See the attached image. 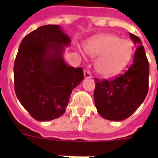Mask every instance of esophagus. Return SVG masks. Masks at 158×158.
<instances>
[{"label":"esophagus","mask_w":158,"mask_h":158,"mask_svg":"<svg viewBox=\"0 0 158 158\" xmlns=\"http://www.w3.org/2000/svg\"><path fill=\"white\" fill-rule=\"evenodd\" d=\"M84 76H85V79H91L92 78V75H91V73L89 70H85Z\"/></svg>","instance_id":"34e87169"}]
</instances>
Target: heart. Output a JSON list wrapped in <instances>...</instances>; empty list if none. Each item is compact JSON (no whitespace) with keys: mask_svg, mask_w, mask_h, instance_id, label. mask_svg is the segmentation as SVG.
Returning <instances> with one entry per match:
<instances>
[{"mask_svg":"<svg viewBox=\"0 0 158 158\" xmlns=\"http://www.w3.org/2000/svg\"><path fill=\"white\" fill-rule=\"evenodd\" d=\"M85 52L91 57H98L95 69L100 75L113 77L129 65L134 54V46L128 40L113 34H104L89 40Z\"/></svg>","mask_w":158,"mask_h":158,"instance_id":"heart-1","label":"heart"}]
</instances>
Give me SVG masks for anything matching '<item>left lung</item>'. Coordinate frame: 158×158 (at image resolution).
<instances>
[{
	"mask_svg": "<svg viewBox=\"0 0 158 158\" xmlns=\"http://www.w3.org/2000/svg\"><path fill=\"white\" fill-rule=\"evenodd\" d=\"M136 49L132 65L124 74L113 80H96L95 104L101 116L122 121L131 116L146 98L149 83V62L139 37L129 33Z\"/></svg>",
	"mask_w": 158,
	"mask_h": 158,
	"instance_id": "1",
	"label": "left lung"
}]
</instances>
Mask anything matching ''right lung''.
Segmentation results:
<instances>
[{
  "instance_id": "obj_1",
  "label": "right lung",
  "mask_w": 158,
  "mask_h": 158,
  "mask_svg": "<svg viewBox=\"0 0 158 158\" xmlns=\"http://www.w3.org/2000/svg\"><path fill=\"white\" fill-rule=\"evenodd\" d=\"M71 40L59 25L39 27L23 39L14 62L16 96L37 121L65 113L72 90L84 79L81 68L64 61Z\"/></svg>"
}]
</instances>
